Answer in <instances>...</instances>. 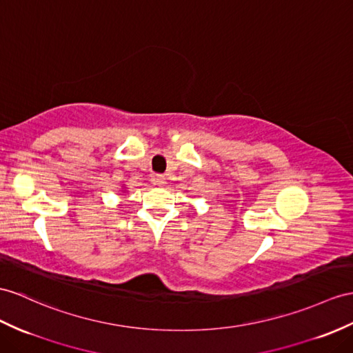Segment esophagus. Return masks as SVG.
I'll return each mask as SVG.
<instances>
[{
	"label": "esophagus",
	"instance_id": "obj_1",
	"mask_svg": "<svg viewBox=\"0 0 353 353\" xmlns=\"http://www.w3.org/2000/svg\"><path fill=\"white\" fill-rule=\"evenodd\" d=\"M154 183H156L159 187H165L166 185V178L163 175H156V178H154Z\"/></svg>",
	"mask_w": 353,
	"mask_h": 353
}]
</instances>
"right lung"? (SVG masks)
Returning <instances> with one entry per match:
<instances>
[{"instance_id":"add662e5","label":"right lung","mask_w":353,"mask_h":353,"mask_svg":"<svg viewBox=\"0 0 353 353\" xmlns=\"http://www.w3.org/2000/svg\"><path fill=\"white\" fill-rule=\"evenodd\" d=\"M123 192H124V190H123Z\"/></svg>"}]
</instances>
